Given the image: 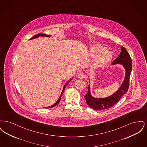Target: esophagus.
I'll list each match as a JSON object with an SVG mask.
<instances>
[{"instance_id":"obj_1","label":"esophagus","mask_w":147,"mask_h":147,"mask_svg":"<svg viewBox=\"0 0 147 147\" xmlns=\"http://www.w3.org/2000/svg\"><path fill=\"white\" fill-rule=\"evenodd\" d=\"M78 77L79 78V79H83L85 76H84V73L83 71H80L79 73H78Z\"/></svg>"}]
</instances>
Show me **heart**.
<instances>
[{"instance_id":"heart-1","label":"heart","mask_w":147,"mask_h":147,"mask_svg":"<svg viewBox=\"0 0 147 147\" xmlns=\"http://www.w3.org/2000/svg\"><path fill=\"white\" fill-rule=\"evenodd\" d=\"M91 55L92 56H97L94 61L95 67H100L108 63L112 58V53L110 51L105 49V47L96 44L91 49Z\"/></svg>"}]
</instances>
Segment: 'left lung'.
Returning <instances> with one entry per match:
<instances>
[{
	"mask_svg": "<svg viewBox=\"0 0 147 147\" xmlns=\"http://www.w3.org/2000/svg\"><path fill=\"white\" fill-rule=\"evenodd\" d=\"M122 64L126 70L125 79L117 91L109 97L98 98L91 96L90 85L88 86V92L84 96V98L88 106L95 110H102L111 107L119 102V100L128 90L132 62L131 58L127 49L123 46L121 47L120 55L112 63V64Z\"/></svg>",
	"mask_w": 147,
	"mask_h": 147,
	"instance_id": "obj_1",
	"label": "left lung"
}]
</instances>
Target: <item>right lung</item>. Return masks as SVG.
I'll list each match as a JSON object with an SVG mask.
<instances>
[{"instance_id": "right-lung-1", "label": "right lung", "mask_w": 147, "mask_h": 147, "mask_svg": "<svg viewBox=\"0 0 147 147\" xmlns=\"http://www.w3.org/2000/svg\"><path fill=\"white\" fill-rule=\"evenodd\" d=\"M45 36V37H49L50 36L49 35H46V34H37V35H35L34 36V37H32L31 38H30V40H32V39H34V38H36V37H38V36ZM73 79V78H72ZM72 79H70L69 81H68L64 85V87H63V90H62V93H61V96H59V98H58V100H57V101L56 102V103L55 104H53V105H52V106H49V107H47V108H49V107H54V106H55L56 105H57L59 102H60V100H61V97H62V94H63V91L64 90V89H65V87H66V86H67V85L68 84V83L70 82V80Z\"/></svg>"}]
</instances>
